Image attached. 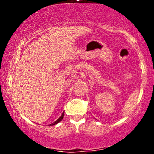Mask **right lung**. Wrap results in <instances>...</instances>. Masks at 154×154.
I'll use <instances>...</instances> for the list:
<instances>
[{"label": "right lung", "mask_w": 154, "mask_h": 154, "mask_svg": "<svg viewBox=\"0 0 154 154\" xmlns=\"http://www.w3.org/2000/svg\"><path fill=\"white\" fill-rule=\"evenodd\" d=\"M63 115H64V112H63V113H62V114H61V116H60V117L59 118V119H58L57 120H56V122H54V123L51 124L50 126H51H51H52V125H56V124H58L59 122H61V120L63 119Z\"/></svg>", "instance_id": "add662e5"}]
</instances>
